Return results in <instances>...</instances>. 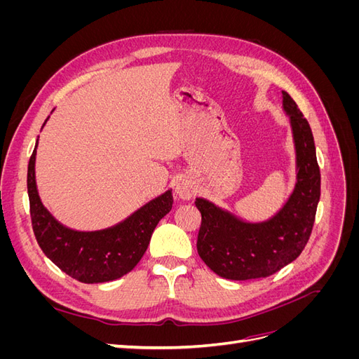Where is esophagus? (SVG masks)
Returning a JSON list of instances; mask_svg holds the SVG:
<instances>
[{"label": "esophagus", "instance_id": "obj_1", "mask_svg": "<svg viewBox=\"0 0 359 359\" xmlns=\"http://www.w3.org/2000/svg\"><path fill=\"white\" fill-rule=\"evenodd\" d=\"M175 193H177V196L181 198L182 201H190L194 196V194H196V187H194V184L191 182V180L182 178L177 182Z\"/></svg>", "mask_w": 359, "mask_h": 359}]
</instances>
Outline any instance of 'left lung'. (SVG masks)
<instances>
[{
  "mask_svg": "<svg viewBox=\"0 0 359 359\" xmlns=\"http://www.w3.org/2000/svg\"><path fill=\"white\" fill-rule=\"evenodd\" d=\"M283 93L297 154V182L286 203L265 222H245L203 198L196 199L202 224L198 253L217 276L252 280L273 276L306 247L320 199V170L310 124Z\"/></svg>",
  "mask_w": 359,
  "mask_h": 359,
  "instance_id": "1",
  "label": "left lung"
}]
</instances>
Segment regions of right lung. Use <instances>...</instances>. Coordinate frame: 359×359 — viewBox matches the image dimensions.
Wrapping results in <instances>:
<instances>
[{"label":"right lung","instance_id":"right-lung-1","mask_svg":"<svg viewBox=\"0 0 359 359\" xmlns=\"http://www.w3.org/2000/svg\"><path fill=\"white\" fill-rule=\"evenodd\" d=\"M37 144L28 163L27 186L32 231L43 253L61 271L82 283H104L130 273L145 255L156 226L172 210V190L107 229L93 232L70 229L61 224L40 201L36 184Z\"/></svg>","mask_w":359,"mask_h":359}]
</instances>
